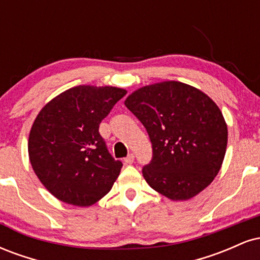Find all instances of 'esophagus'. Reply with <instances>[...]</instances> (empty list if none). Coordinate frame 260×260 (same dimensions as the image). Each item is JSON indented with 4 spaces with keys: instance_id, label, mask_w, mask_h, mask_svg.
<instances>
[{
    "instance_id": "obj_1",
    "label": "esophagus",
    "mask_w": 260,
    "mask_h": 260,
    "mask_svg": "<svg viewBox=\"0 0 260 260\" xmlns=\"http://www.w3.org/2000/svg\"><path fill=\"white\" fill-rule=\"evenodd\" d=\"M133 161H134V155L133 154H128L127 157H124V162L128 164V165L133 164Z\"/></svg>"
}]
</instances>
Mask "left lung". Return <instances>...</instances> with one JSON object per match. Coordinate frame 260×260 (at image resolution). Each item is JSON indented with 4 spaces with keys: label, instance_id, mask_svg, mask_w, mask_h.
Wrapping results in <instances>:
<instances>
[{
    "label": "left lung",
    "instance_id": "8db88e82",
    "mask_svg": "<svg viewBox=\"0 0 260 260\" xmlns=\"http://www.w3.org/2000/svg\"><path fill=\"white\" fill-rule=\"evenodd\" d=\"M150 138L153 159L143 176L171 201L201 193L220 171L228 147V124L207 94L181 82L145 85L124 101Z\"/></svg>",
    "mask_w": 260,
    "mask_h": 260
}]
</instances>
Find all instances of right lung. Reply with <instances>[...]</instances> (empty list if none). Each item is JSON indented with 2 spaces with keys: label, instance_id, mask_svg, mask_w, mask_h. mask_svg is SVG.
<instances>
[{
  "label": "right lung",
  "instance_id": "add662e5",
  "mask_svg": "<svg viewBox=\"0 0 260 260\" xmlns=\"http://www.w3.org/2000/svg\"><path fill=\"white\" fill-rule=\"evenodd\" d=\"M127 91L78 85L53 98L32 123L28 153L35 175L53 197L89 207L110 192L121 172L99 124Z\"/></svg>",
  "mask_w": 260,
  "mask_h": 260
}]
</instances>
